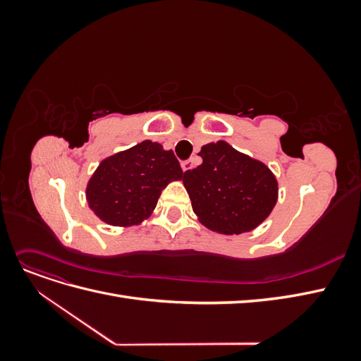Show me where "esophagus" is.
I'll return each instance as SVG.
<instances>
[{"instance_id": "1", "label": "esophagus", "mask_w": 361, "mask_h": 361, "mask_svg": "<svg viewBox=\"0 0 361 361\" xmlns=\"http://www.w3.org/2000/svg\"><path fill=\"white\" fill-rule=\"evenodd\" d=\"M192 167H194V161H192V159H188V161L182 162V170H183V171H188V170H191Z\"/></svg>"}]
</instances>
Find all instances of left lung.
I'll return each instance as SVG.
<instances>
[{
  "instance_id": "8db88e82",
  "label": "left lung",
  "mask_w": 361,
  "mask_h": 361,
  "mask_svg": "<svg viewBox=\"0 0 361 361\" xmlns=\"http://www.w3.org/2000/svg\"><path fill=\"white\" fill-rule=\"evenodd\" d=\"M199 155L203 162L182 178L199 221L223 235L255 231L277 203L276 174L224 140L204 145Z\"/></svg>"
}]
</instances>
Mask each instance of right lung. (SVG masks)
<instances>
[{
  "label": "right lung",
  "mask_w": 361,
  "mask_h": 361,
  "mask_svg": "<svg viewBox=\"0 0 361 361\" xmlns=\"http://www.w3.org/2000/svg\"><path fill=\"white\" fill-rule=\"evenodd\" d=\"M182 174L173 150L145 140L99 162L87 182V204L105 224L138 226L154 212L162 190Z\"/></svg>",
  "instance_id": "obj_1"
}]
</instances>
